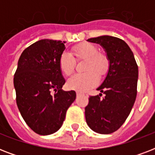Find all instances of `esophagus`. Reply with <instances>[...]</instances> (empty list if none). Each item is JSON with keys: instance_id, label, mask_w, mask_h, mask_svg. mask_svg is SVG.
Masks as SVG:
<instances>
[{"instance_id": "1", "label": "esophagus", "mask_w": 155, "mask_h": 155, "mask_svg": "<svg viewBox=\"0 0 155 155\" xmlns=\"http://www.w3.org/2000/svg\"><path fill=\"white\" fill-rule=\"evenodd\" d=\"M84 92H80V91H77V92H76V96H77V97H80V96H84Z\"/></svg>"}]
</instances>
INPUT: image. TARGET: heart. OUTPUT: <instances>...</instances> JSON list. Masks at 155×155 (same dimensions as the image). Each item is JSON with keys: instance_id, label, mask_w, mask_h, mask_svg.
<instances>
[{"instance_id": "heart-1", "label": "heart", "mask_w": 155, "mask_h": 155, "mask_svg": "<svg viewBox=\"0 0 155 155\" xmlns=\"http://www.w3.org/2000/svg\"><path fill=\"white\" fill-rule=\"evenodd\" d=\"M73 51L78 59H86L84 71L87 72L72 75L68 80V86L71 89L84 92L97 84V76L95 72L98 75L106 72L108 61L104 54L98 53L97 47L91 43L78 45L73 48ZM58 64L62 72L70 75L75 69V60L71 54L63 51L59 57Z\"/></svg>"}]
</instances>
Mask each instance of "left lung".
<instances>
[{"instance_id": "obj_1", "label": "left lung", "mask_w": 155, "mask_h": 155, "mask_svg": "<svg viewBox=\"0 0 155 155\" xmlns=\"http://www.w3.org/2000/svg\"><path fill=\"white\" fill-rule=\"evenodd\" d=\"M87 42L101 45L108 60V70L97 90L101 93L89 97L85 119L93 131L101 134L115 132L130 115L137 97L138 68L127 43L118 38L104 35Z\"/></svg>"}]
</instances>
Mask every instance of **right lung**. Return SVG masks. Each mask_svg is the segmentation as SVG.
Listing matches in <instances>:
<instances>
[{"label": "right lung", "instance_id": "add662e5", "mask_svg": "<svg viewBox=\"0 0 155 155\" xmlns=\"http://www.w3.org/2000/svg\"><path fill=\"white\" fill-rule=\"evenodd\" d=\"M66 42L42 39L33 43L18 59L13 84L21 115L40 135L57 132L66 112L76 97L75 91H63L65 84L58 61Z\"/></svg>", "mask_w": 155, "mask_h": 155}]
</instances>
